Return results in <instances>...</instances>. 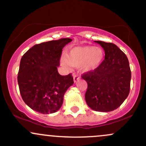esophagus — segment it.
I'll return each mask as SVG.
<instances>
[{
  "mask_svg": "<svg viewBox=\"0 0 146 146\" xmlns=\"http://www.w3.org/2000/svg\"><path fill=\"white\" fill-rule=\"evenodd\" d=\"M80 79V77L78 75H75L74 76H73V81H74V82H76L78 81Z\"/></svg>",
  "mask_w": 146,
  "mask_h": 146,
  "instance_id": "obj_1",
  "label": "esophagus"
}]
</instances>
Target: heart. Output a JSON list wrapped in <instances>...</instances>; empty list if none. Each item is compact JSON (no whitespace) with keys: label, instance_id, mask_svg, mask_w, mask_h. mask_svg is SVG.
<instances>
[{"label":"heart","instance_id":"heart-1","mask_svg":"<svg viewBox=\"0 0 146 146\" xmlns=\"http://www.w3.org/2000/svg\"><path fill=\"white\" fill-rule=\"evenodd\" d=\"M105 58V53L101 48L94 46H76L72 48L61 59L62 65L68 67L82 66L85 72L94 71L100 67Z\"/></svg>","mask_w":146,"mask_h":146}]
</instances>
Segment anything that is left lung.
Returning <instances> with one entry per match:
<instances>
[{
    "label": "left lung",
    "mask_w": 146,
    "mask_h": 146,
    "mask_svg": "<svg viewBox=\"0 0 146 146\" xmlns=\"http://www.w3.org/2000/svg\"><path fill=\"white\" fill-rule=\"evenodd\" d=\"M105 51V59L100 67L88 72L82 78L86 80L85 100L91 109L110 112L117 109L128 96L131 71L128 58L113 43L95 41Z\"/></svg>",
    "instance_id": "1"
}]
</instances>
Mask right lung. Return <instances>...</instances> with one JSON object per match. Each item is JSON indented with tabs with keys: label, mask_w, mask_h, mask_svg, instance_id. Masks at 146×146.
<instances>
[{
	"label": "right lung",
	"mask_w": 146,
	"mask_h": 146,
	"mask_svg": "<svg viewBox=\"0 0 146 146\" xmlns=\"http://www.w3.org/2000/svg\"><path fill=\"white\" fill-rule=\"evenodd\" d=\"M71 38H61L36 44L22 57L18 83L23 101L42 114L56 113L61 108L64 95L73 84L71 74L58 71L64 46Z\"/></svg>",
	"instance_id": "1"
}]
</instances>
